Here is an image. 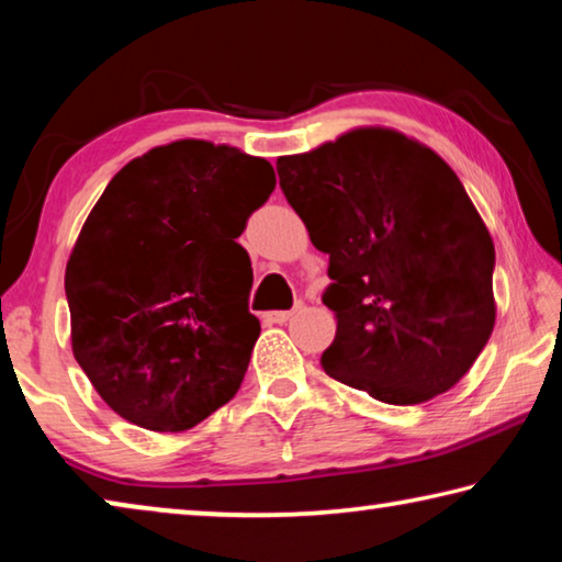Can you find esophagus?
<instances>
[{"instance_id": "1", "label": "esophagus", "mask_w": 562, "mask_h": 562, "mask_svg": "<svg viewBox=\"0 0 562 562\" xmlns=\"http://www.w3.org/2000/svg\"><path fill=\"white\" fill-rule=\"evenodd\" d=\"M294 312L292 310H274V312H265L262 319L268 322V325H284V322L292 319Z\"/></svg>"}]
</instances>
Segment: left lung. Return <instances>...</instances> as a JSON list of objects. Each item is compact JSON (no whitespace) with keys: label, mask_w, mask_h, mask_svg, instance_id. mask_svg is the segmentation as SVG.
<instances>
[{"label":"left lung","mask_w":562,"mask_h":562,"mask_svg":"<svg viewBox=\"0 0 562 562\" xmlns=\"http://www.w3.org/2000/svg\"><path fill=\"white\" fill-rule=\"evenodd\" d=\"M278 176L329 255L325 372L394 406L449 392L496 325V250L451 166L402 131L361 126L280 156Z\"/></svg>","instance_id":"1"}]
</instances>
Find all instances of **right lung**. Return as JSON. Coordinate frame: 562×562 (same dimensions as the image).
Instances as JSON below:
<instances>
[{"label": "right lung", "mask_w": 562, "mask_h": 562, "mask_svg": "<svg viewBox=\"0 0 562 562\" xmlns=\"http://www.w3.org/2000/svg\"><path fill=\"white\" fill-rule=\"evenodd\" d=\"M274 190L265 158L201 138L123 166L66 262L71 349L99 396L140 429H193L231 402L260 322L235 243Z\"/></svg>", "instance_id": "obj_1"}]
</instances>
